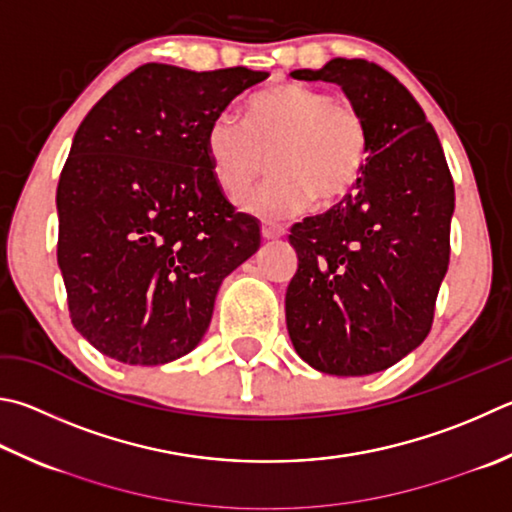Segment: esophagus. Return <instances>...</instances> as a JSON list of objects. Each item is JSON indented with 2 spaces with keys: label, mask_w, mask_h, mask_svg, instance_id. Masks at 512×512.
I'll use <instances>...</instances> for the list:
<instances>
[{
  "label": "esophagus",
  "mask_w": 512,
  "mask_h": 512,
  "mask_svg": "<svg viewBox=\"0 0 512 512\" xmlns=\"http://www.w3.org/2000/svg\"><path fill=\"white\" fill-rule=\"evenodd\" d=\"M262 235L264 239H280L286 235V228L282 224H275V221H264Z\"/></svg>",
  "instance_id": "34e87169"
}]
</instances>
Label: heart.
I'll return each mask as SVG.
<instances>
[{
  "mask_svg": "<svg viewBox=\"0 0 512 512\" xmlns=\"http://www.w3.org/2000/svg\"><path fill=\"white\" fill-rule=\"evenodd\" d=\"M273 179L246 206L266 217H286L315 199L333 206L356 190L369 161V127L360 109L295 82L248 100L246 123L219 114L208 129L212 172L228 197L241 199L266 172Z\"/></svg>",
  "mask_w": 512,
  "mask_h": 512,
  "instance_id": "heart-1",
  "label": "heart"
}]
</instances>
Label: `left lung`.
<instances>
[{"label":"left lung","instance_id":"1","mask_svg":"<svg viewBox=\"0 0 512 512\" xmlns=\"http://www.w3.org/2000/svg\"><path fill=\"white\" fill-rule=\"evenodd\" d=\"M291 76L342 87L367 120L369 161L356 194L291 226L288 336L322 374H376L432 329L450 264L452 174L421 105L383 67L336 58Z\"/></svg>","mask_w":512,"mask_h":512}]
</instances>
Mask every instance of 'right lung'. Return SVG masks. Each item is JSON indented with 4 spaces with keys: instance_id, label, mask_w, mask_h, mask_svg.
<instances>
[{
    "instance_id": "1",
    "label": "right lung",
    "mask_w": 512,
    "mask_h": 512,
    "mask_svg": "<svg viewBox=\"0 0 512 512\" xmlns=\"http://www.w3.org/2000/svg\"><path fill=\"white\" fill-rule=\"evenodd\" d=\"M266 71L150 62L82 120L58 181V266L76 331L125 365H165L206 333L224 277L259 248L212 172L210 123Z\"/></svg>"
}]
</instances>
